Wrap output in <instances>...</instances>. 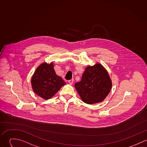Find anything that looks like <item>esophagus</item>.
I'll return each instance as SVG.
<instances>
[{"mask_svg": "<svg viewBox=\"0 0 147 147\" xmlns=\"http://www.w3.org/2000/svg\"><path fill=\"white\" fill-rule=\"evenodd\" d=\"M68 83H69L70 85H71V84H73V79H70V80H68Z\"/></svg>", "mask_w": 147, "mask_h": 147, "instance_id": "esophagus-1", "label": "esophagus"}]
</instances>
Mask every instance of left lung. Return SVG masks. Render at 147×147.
I'll list each match as a JSON object with an SVG mask.
<instances>
[{"label": "left lung", "instance_id": "8db88e82", "mask_svg": "<svg viewBox=\"0 0 147 147\" xmlns=\"http://www.w3.org/2000/svg\"><path fill=\"white\" fill-rule=\"evenodd\" d=\"M82 100L87 104L103 101L110 93L112 82L100 64L86 68L81 80L74 85Z\"/></svg>", "mask_w": 147, "mask_h": 147}]
</instances>
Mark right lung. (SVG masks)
Masks as SVG:
<instances>
[{
	"instance_id": "add662e5",
	"label": "right lung",
	"mask_w": 147,
	"mask_h": 147,
	"mask_svg": "<svg viewBox=\"0 0 147 147\" xmlns=\"http://www.w3.org/2000/svg\"><path fill=\"white\" fill-rule=\"evenodd\" d=\"M65 84L63 79L56 74L53 63L41 64L36 69L31 79L34 92L45 100L54 96Z\"/></svg>"
}]
</instances>
